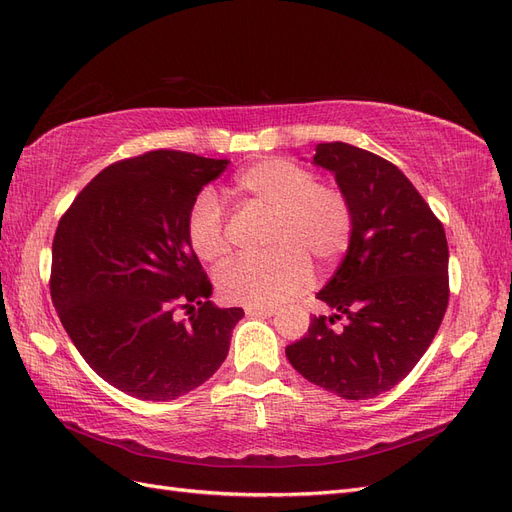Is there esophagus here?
I'll return each instance as SVG.
<instances>
[{
	"instance_id": "34e87169",
	"label": "esophagus",
	"mask_w": 512,
	"mask_h": 512,
	"mask_svg": "<svg viewBox=\"0 0 512 512\" xmlns=\"http://www.w3.org/2000/svg\"><path fill=\"white\" fill-rule=\"evenodd\" d=\"M247 316H273L275 307H245Z\"/></svg>"
}]
</instances>
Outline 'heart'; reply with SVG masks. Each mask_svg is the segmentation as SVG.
Returning <instances> with one entry per match:
<instances>
[{
    "instance_id": "obj_1",
    "label": "heart",
    "mask_w": 512,
    "mask_h": 512,
    "mask_svg": "<svg viewBox=\"0 0 512 512\" xmlns=\"http://www.w3.org/2000/svg\"><path fill=\"white\" fill-rule=\"evenodd\" d=\"M232 198L245 209L271 213L265 230L267 254L232 260L218 273V290L228 303L267 307L303 290L312 275L309 260L331 267L348 250L354 215L348 196L331 183H318L312 170L271 158L235 177ZM188 241L205 262L222 260L228 250L224 211L205 192L188 215Z\"/></svg>"
}]
</instances>
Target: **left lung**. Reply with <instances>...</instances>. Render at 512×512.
Listing matches in <instances>:
<instances>
[{
  "instance_id": "1",
  "label": "left lung",
  "mask_w": 512,
  "mask_h": 512,
  "mask_svg": "<svg viewBox=\"0 0 512 512\" xmlns=\"http://www.w3.org/2000/svg\"><path fill=\"white\" fill-rule=\"evenodd\" d=\"M354 215L348 252L314 316L286 348L303 378L344 399H369L404 380L436 337L448 305V243L442 222L401 170L348 143L316 145ZM347 318L345 327H332Z\"/></svg>"
}]
</instances>
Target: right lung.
Here are the masks:
<instances>
[{
    "instance_id": "right-lung-1",
    "label": "right lung",
    "mask_w": 512,
    "mask_h": 512,
    "mask_svg": "<svg viewBox=\"0 0 512 512\" xmlns=\"http://www.w3.org/2000/svg\"><path fill=\"white\" fill-rule=\"evenodd\" d=\"M226 166L147 151L106 166L61 215L53 305L87 365L126 395L177 399L226 359L243 309L209 301L211 282L185 228L196 196Z\"/></svg>"
}]
</instances>
